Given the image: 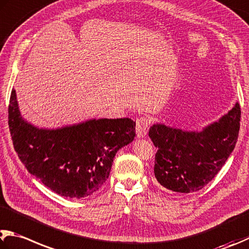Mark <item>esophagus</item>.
<instances>
[{
    "mask_svg": "<svg viewBox=\"0 0 249 249\" xmlns=\"http://www.w3.org/2000/svg\"><path fill=\"white\" fill-rule=\"evenodd\" d=\"M149 125H150V120L148 117H140L137 120L136 124V136L137 138H143L147 135Z\"/></svg>",
    "mask_w": 249,
    "mask_h": 249,
    "instance_id": "obj_1",
    "label": "esophagus"
}]
</instances>
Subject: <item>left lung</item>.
<instances>
[{"label":"left lung","instance_id":"obj_1","mask_svg":"<svg viewBox=\"0 0 249 249\" xmlns=\"http://www.w3.org/2000/svg\"><path fill=\"white\" fill-rule=\"evenodd\" d=\"M238 102L218 121L201 130L153 124L149 137L158 148L155 176L164 188L178 194L200 191L222 169L237 142Z\"/></svg>","mask_w":249,"mask_h":249}]
</instances>
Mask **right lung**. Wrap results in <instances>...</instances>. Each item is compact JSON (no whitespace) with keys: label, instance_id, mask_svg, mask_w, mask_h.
Wrapping results in <instances>:
<instances>
[{"label":"right lung","instance_id":"add662e5","mask_svg":"<svg viewBox=\"0 0 249 249\" xmlns=\"http://www.w3.org/2000/svg\"><path fill=\"white\" fill-rule=\"evenodd\" d=\"M8 126L27 171L66 198L88 197L110 175L116 152L134 140L130 119H90L57 128L38 127L22 117L12 90Z\"/></svg>","mask_w":249,"mask_h":249}]
</instances>
